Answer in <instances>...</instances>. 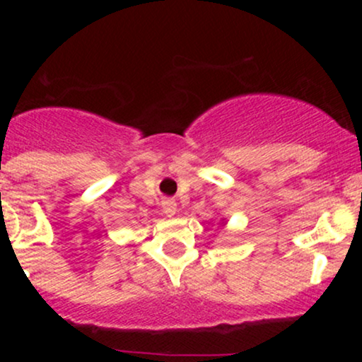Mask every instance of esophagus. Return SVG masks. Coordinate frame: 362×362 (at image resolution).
Wrapping results in <instances>:
<instances>
[{
    "label": "esophagus",
    "mask_w": 362,
    "mask_h": 362,
    "mask_svg": "<svg viewBox=\"0 0 362 362\" xmlns=\"http://www.w3.org/2000/svg\"><path fill=\"white\" fill-rule=\"evenodd\" d=\"M161 207H163V213L168 216V218H172V216H175L177 213V202L173 201V199H165L163 202H161Z\"/></svg>",
    "instance_id": "1"
}]
</instances>
